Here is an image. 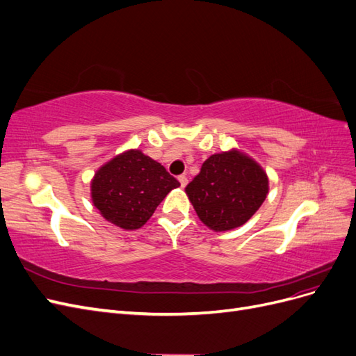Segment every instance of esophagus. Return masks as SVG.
Segmentation results:
<instances>
[{
    "mask_svg": "<svg viewBox=\"0 0 356 356\" xmlns=\"http://www.w3.org/2000/svg\"><path fill=\"white\" fill-rule=\"evenodd\" d=\"M178 181H179L181 187H186V186H187V182H188V179H187V177H186V175H179V177H178Z\"/></svg>",
    "mask_w": 356,
    "mask_h": 356,
    "instance_id": "esophagus-1",
    "label": "esophagus"
}]
</instances>
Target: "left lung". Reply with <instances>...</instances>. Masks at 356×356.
<instances>
[{
  "label": "left lung",
  "instance_id": "left-lung-1",
  "mask_svg": "<svg viewBox=\"0 0 356 356\" xmlns=\"http://www.w3.org/2000/svg\"><path fill=\"white\" fill-rule=\"evenodd\" d=\"M186 193L203 224L225 232L241 227L261 207L268 178L254 159L230 149L204 160Z\"/></svg>",
  "mask_w": 356,
  "mask_h": 356
}]
</instances>
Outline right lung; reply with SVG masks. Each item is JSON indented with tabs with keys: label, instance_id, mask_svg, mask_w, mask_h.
I'll return each instance as SVG.
<instances>
[{
	"label": "right lung",
	"instance_id": "1",
	"mask_svg": "<svg viewBox=\"0 0 356 356\" xmlns=\"http://www.w3.org/2000/svg\"><path fill=\"white\" fill-rule=\"evenodd\" d=\"M177 178L139 149H129L106 161L92 179L93 204L102 217L124 230H136L149 220Z\"/></svg>",
	"mask_w": 356,
	"mask_h": 356
}]
</instances>
